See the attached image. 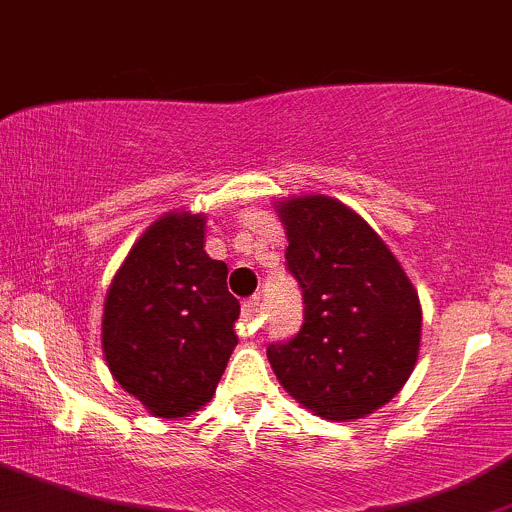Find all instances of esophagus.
Returning <instances> with one entry per match:
<instances>
[{"label": "esophagus", "instance_id": "esophagus-1", "mask_svg": "<svg viewBox=\"0 0 512 512\" xmlns=\"http://www.w3.org/2000/svg\"><path fill=\"white\" fill-rule=\"evenodd\" d=\"M258 300H261V298H258V295H254V298L246 300L244 308H241V315H244L246 323H251V320H254L256 315H258V310H261V303H258Z\"/></svg>", "mask_w": 512, "mask_h": 512}]
</instances>
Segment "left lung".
<instances>
[{
  "instance_id": "left-lung-1",
  "label": "left lung",
  "mask_w": 512,
  "mask_h": 512,
  "mask_svg": "<svg viewBox=\"0 0 512 512\" xmlns=\"http://www.w3.org/2000/svg\"><path fill=\"white\" fill-rule=\"evenodd\" d=\"M286 266L303 288L305 323L268 345L278 382L330 421L362 419L412 374L421 305L412 281L360 214L325 194L278 202Z\"/></svg>"
}]
</instances>
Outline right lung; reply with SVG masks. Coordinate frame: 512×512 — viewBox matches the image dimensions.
Masks as SVG:
<instances>
[{"label": "right lung", "mask_w": 512, "mask_h": 512, "mask_svg": "<svg viewBox=\"0 0 512 512\" xmlns=\"http://www.w3.org/2000/svg\"><path fill=\"white\" fill-rule=\"evenodd\" d=\"M204 214L170 212L135 241L103 308V355L152 416L197 412L217 392L239 337L224 261L204 251Z\"/></svg>", "instance_id": "obj_1"}]
</instances>
